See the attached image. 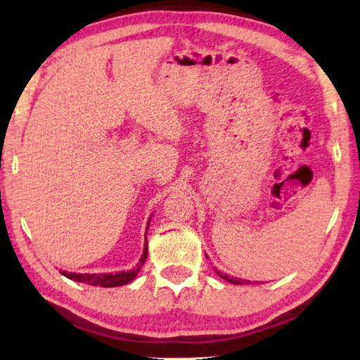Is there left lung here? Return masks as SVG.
Listing matches in <instances>:
<instances>
[{
  "label": "left lung",
  "mask_w": 360,
  "mask_h": 360,
  "mask_svg": "<svg viewBox=\"0 0 360 360\" xmlns=\"http://www.w3.org/2000/svg\"><path fill=\"white\" fill-rule=\"evenodd\" d=\"M219 276L221 278H224L225 281H229V283H231V284H246V283H249V281H246V279H236V278H231V276H229V275H221V273L219 271H216Z\"/></svg>",
  "instance_id": "left-lung-1"
}]
</instances>
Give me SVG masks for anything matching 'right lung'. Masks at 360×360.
I'll return each instance as SVG.
<instances>
[{
	"label": "right lung",
	"instance_id": "1",
	"mask_svg": "<svg viewBox=\"0 0 360 360\" xmlns=\"http://www.w3.org/2000/svg\"><path fill=\"white\" fill-rule=\"evenodd\" d=\"M150 222V219H149ZM148 222V227H149ZM146 233H148V229H146ZM148 259V238H146L144 243V251L141 259H139V264L131 268L129 271H119V273H68V271H60L63 276L72 279V281L77 283H84V284H90V285H100V288H117V285H124L129 284L138 276L139 270H141L143 264Z\"/></svg>",
	"mask_w": 360,
	"mask_h": 360
}]
</instances>
